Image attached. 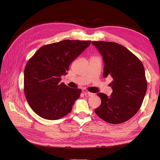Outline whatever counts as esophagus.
<instances>
[{
  "label": "esophagus",
  "mask_w": 160,
  "mask_h": 160,
  "mask_svg": "<svg viewBox=\"0 0 160 160\" xmlns=\"http://www.w3.org/2000/svg\"><path fill=\"white\" fill-rule=\"evenodd\" d=\"M84 94L85 95H88L89 97H92V96H94L95 95V93H91V92H88V91H85L84 92Z\"/></svg>",
  "instance_id": "obj_1"
}]
</instances>
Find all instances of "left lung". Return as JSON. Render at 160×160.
Instances as JSON below:
<instances>
[{
  "label": "left lung",
  "mask_w": 160,
  "mask_h": 160,
  "mask_svg": "<svg viewBox=\"0 0 160 160\" xmlns=\"http://www.w3.org/2000/svg\"><path fill=\"white\" fill-rule=\"evenodd\" d=\"M104 62L103 77L113 79L109 85L113 89L110 97L99 93L101 103L95 113L105 122L119 124L132 118L142 104L147 91L144 67L138 58L118 43L92 42Z\"/></svg>",
  "instance_id": "1"
}]
</instances>
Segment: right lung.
<instances>
[{"instance_id": "right-lung-1", "label": "right lung", "mask_w": 160, "mask_h": 160, "mask_svg": "<svg viewBox=\"0 0 160 160\" xmlns=\"http://www.w3.org/2000/svg\"><path fill=\"white\" fill-rule=\"evenodd\" d=\"M91 41L64 40L42 46L28 61L24 71V91L28 105L40 117L61 119L69 113L80 89L61 83L69 67Z\"/></svg>"}]
</instances>
